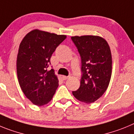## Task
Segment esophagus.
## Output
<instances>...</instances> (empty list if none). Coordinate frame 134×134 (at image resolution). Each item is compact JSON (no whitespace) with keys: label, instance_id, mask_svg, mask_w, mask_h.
I'll return each instance as SVG.
<instances>
[{"label":"esophagus","instance_id":"34e87169","mask_svg":"<svg viewBox=\"0 0 134 134\" xmlns=\"http://www.w3.org/2000/svg\"><path fill=\"white\" fill-rule=\"evenodd\" d=\"M69 78V76H63V80H67Z\"/></svg>","mask_w":134,"mask_h":134}]
</instances>
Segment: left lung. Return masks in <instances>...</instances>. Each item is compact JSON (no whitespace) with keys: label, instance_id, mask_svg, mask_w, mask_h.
<instances>
[{"label":"left lung","instance_id":"left-lung-1","mask_svg":"<svg viewBox=\"0 0 134 134\" xmlns=\"http://www.w3.org/2000/svg\"><path fill=\"white\" fill-rule=\"evenodd\" d=\"M81 59L80 87L73 95L77 99L91 103L102 97L109 85L111 76L112 58L110 47L99 36L71 37Z\"/></svg>","mask_w":134,"mask_h":134}]
</instances>
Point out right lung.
Returning <instances> with one entry per match:
<instances>
[{
    "mask_svg": "<svg viewBox=\"0 0 134 134\" xmlns=\"http://www.w3.org/2000/svg\"><path fill=\"white\" fill-rule=\"evenodd\" d=\"M66 37L35 29L20 43L16 59L18 80L25 96L36 105L47 104L58 87L57 77L48 67L51 55Z\"/></svg>",
    "mask_w": 134,
    "mask_h": 134,
    "instance_id": "right-lung-1",
    "label": "right lung"
}]
</instances>
